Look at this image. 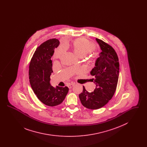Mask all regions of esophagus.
I'll list each match as a JSON object with an SVG mask.
<instances>
[{
    "label": "esophagus",
    "mask_w": 147,
    "mask_h": 147,
    "mask_svg": "<svg viewBox=\"0 0 147 147\" xmlns=\"http://www.w3.org/2000/svg\"><path fill=\"white\" fill-rule=\"evenodd\" d=\"M74 84H69L68 85V87L69 88V89H71L73 86H74Z\"/></svg>",
    "instance_id": "esophagus-1"
}]
</instances>
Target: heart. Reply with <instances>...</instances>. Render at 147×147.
<instances>
[{
  "instance_id": "obj_1",
  "label": "heart",
  "mask_w": 147,
  "mask_h": 147,
  "mask_svg": "<svg viewBox=\"0 0 147 147\" xmlns=\"http://www.w3.org/2000/svg\"><path fill=\"white\" fill-rule=\"evenodd\" d=\"M73 50L77 56H85L94 49L91 42L84 38H78L75 40L72 45Z\"/></svg>"
}]
</instances>
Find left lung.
Listing matches in <instances>:
<instances>
[{
  "label": "left lung",
  "instance_id": "obj_1",
  "mask_svg": "<svg viewBox=\"0 0 147 147\" xmlns=\"http://www.w3.org/2000/svg\"><path fill=\"white\" fill-rule=\"evenodd\" d=\"M96 41L101 49L90 71L96 88L89 92L83 86V92L79 95L82 105L91 110L103 107L112 98L118 83L119 69V58L115 49L100 39L96 38Z\"/></svg>",
  "mask_w": 147,
  "mask_h": 147
}]
</instances>
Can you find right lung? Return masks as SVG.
I'll return each instance as SVG.
<instances>
[{
  "label": "right lung",
  "mask_w": 147,
  "mask_h": 147,
  "mask_svg": "<svg viewBox=\"0 0 147 147\" xmlns=\"http://www.w3.org/2000/svg\"><path fill=\"white\" fill-rule=\"evenodd\" d=\"M59 45V40L56 38L43 42L37 48L29 65L31 86L37 98L49 106L61 104L69 91L67 86L54 88L50 84V76L53 72L51 57Z\"/></svg>",
  "instance_id": "1"
}]
</instances>
